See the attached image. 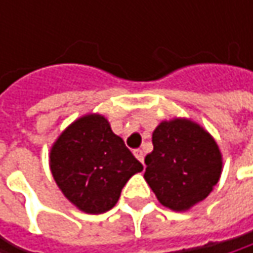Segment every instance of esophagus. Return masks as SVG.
Here are the masks:
<instances>
[{
    "label": "esophagus",
    "mask_w": 253,
    "mask_h": 253,
    "mask_svg": "<svg viewBox=\"0 0 253 253\" xmlns=\"http://www.w3.org/2000/svg\"><path fill=\"white\" fill-rule=\"evenodd\" d=\"M133 154H134V157H136V158H137V160H139V161L143 164V158H145V155H143V151H142V149H134V151H133Z\"/></svg>",
    "instance_id": "1"
}]
</instances>
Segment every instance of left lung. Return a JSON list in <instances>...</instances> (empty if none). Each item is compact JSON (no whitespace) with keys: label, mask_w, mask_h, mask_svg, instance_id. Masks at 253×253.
<instances>
[{"label":"left lung","mask_w":253,"mask_h":253,"mask_svg":"<svg viewBox=\"0 0 253 253\" xmlns=\"http://www.w3.org/2000/svg\"><path fill=\"white\" fill-rule=\"evenodd\" d=\"M152 145L143 177L161 205L187 211L212 192L221 177L223 155L201 125L181 117L164 120L152 133Z\"/></svg>","instance_id":"left-lung-1"}]
</instances>
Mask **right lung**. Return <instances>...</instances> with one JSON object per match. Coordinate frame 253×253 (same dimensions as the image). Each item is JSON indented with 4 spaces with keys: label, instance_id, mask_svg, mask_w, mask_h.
<instances>
[{
    "label": "right lung",
    "instance_id": "right-lung-1",
    "mask_svg": "<svg viewBox=\"0 0 253 253\" xmlns=\"http://www.w3.org/2000/svg\"><path fill=\"white\" fill-rule=\"evenodd\" d=\"M49 169L63 195L86 214L110 211L143 166L101 114H84L51 146Z\"/></svg>",
    "mask_w": 253,
    "mask_h": 253
}]
</instances>
